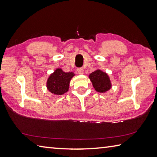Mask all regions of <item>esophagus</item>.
Segmentation results:
<instances>
[{
  "instance_id": "obj_1",
  "label": "esophagus",
  "mask_w": 157,
  "mask_h": 157,
  "mask_svg": "<svg viewBox=\"0 0 157 157\" xmlns=\"http://www.w3.org/2000/svg\"><path fill=\"white\" fill-rule=\"evenodd\" d=\"M76 71H77V73L78 74V75H82L84 72V70L82 68H78Z\"/></svg>"
}]
</instances>
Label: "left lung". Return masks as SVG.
I'll return each mask as SVG.
<instances>
[{
	"mask_svg": "<svg viewBox=\"0 0 157 157\" xmlns=\"http://www.w3.org/2000/svg\"><path fill=\"white\" fill-rule=\"evenodd\" d=\"M94 88L98 92L105 93L111 90L112 84L107 73L98 69L89 75Z\"/></svg>",
	"mask_w": 157,
	"mask_h": 157,
	"instance_id": "8db88e82",
	"label": "left lung"
}]
</instances>
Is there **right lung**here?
Wrapping results in <instances>:
<instances>
[{"instance_id": "add662e5", "label": "right lung", "mask_w": 157, "mask_h": 157, "mask_svg": "<svg viewBox=\"0 0 157 157\" xmlns=\"http://www.w3.org/2000/svg\"><path fill=\"white\" fill-rule=\"evenodd\" d=\"M75 75L72 72H65L62 69L57 68L47 79V90L56 96L63 95L69 90L70 81Z\"/></svg>"}]
</instances>
